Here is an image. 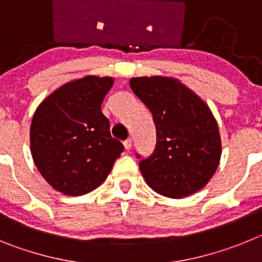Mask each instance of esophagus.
I'll return each mask as SVG.
<instances>
[{"mask_svg": "<svg viewBox=\"0 0 262 262\" xmlns=\"http://www.w3.org/2000/svg\"><path fill=\"white\" fill-rule=\"evenodd\" d=\"M123 145H124V149H126V151H129V149H131V147H133V142H131V139H127V140H124Z\"/></svg>", "mask_w": 262, "mask_h": 262, "instance_id": "1", "label": "esophagus"}]
</instances>
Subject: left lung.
<instances>
[{
  "label": "left lung",
  "mask_w": 262,
  "mask_h": 262,
  "mask_svg": "<svg viewBox=\"0 0 262 262\" xmlns=\"http://www.w3.org/2000/svg\"><path fill=\"white\" fill-rule=\"evenodd\" d=\"M129 86L149 108L156 126L154 154L139 163L148 186L169 198L201 190L222 155L219 128L209 106L170 77H135Z\"/></svg>",
  "instance_id": "8db88e82"
}]
</instances>
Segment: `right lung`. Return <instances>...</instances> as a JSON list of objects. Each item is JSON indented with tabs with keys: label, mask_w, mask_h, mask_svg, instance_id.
<instances>
[{
	"label": "right lung",
	"mask_w": 262,
	"mask_h": 262,
	"mask_svg": "<svg viewBox=\"0 0 262 262\" xmlns=\"http://www.w3.org/2000/svg\"><path fill=\"white\" fill-rule=\"evenodd\" d=\"M113 84L111 77L86 76L60 86L36 108L30 128L32 160L55 190L72 196L94 190L123 152L101 111Z\"/></svg>",
	"instance_id": "1"
}]
</instances>
